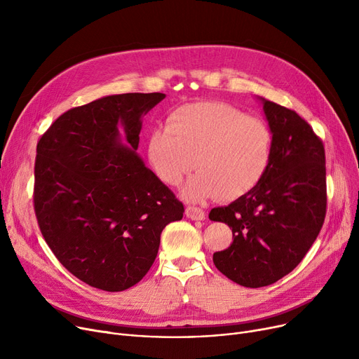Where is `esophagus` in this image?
<instances>
[{
    "instance_id": "34e87169",
    "label": "esophagus",
    "mask_w": 359,
    "mask_h": 359,
    "mask_svg": "<svg viewBox=\"0 0 359 359\" xmlns=\"http://www.w3.org/2000/svg\"><path fill=\"white\" fill-rule=\"evenodd\" d=\"M186 217L191 218L192 221H203L205 219V211L196 206H187L186 208Z\"/></svg>"
}]
</instances>
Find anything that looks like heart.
<instances>
[{
    "label": "heart",
    "instance_id": "obj_1",
    "mask_svg": "<svg viewBox=\"0 0 359 359\" xmlns=\"http://www.w3.org/2000/svg\"><path fill=\"white\" fill-rule=\"evenodd\" d=\"M273 135L262 119L219 102L184 104L170 113L165 128L148 138V158L156 175L176 186L195 168L182 187L187 201L199 202L221 194L237 199L249 194L268 172Z\"/></svg>",
    "mask_w": 359,
    "mask_h": 359
}]
</instances>
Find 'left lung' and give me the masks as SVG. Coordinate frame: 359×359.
Masks as SVG:
<instances>
[{"mask_svg":"<svg viewBox=\"0 0 359 359\" xmlns=\"http://www.w3.org/2000/svg\"><path fill=\"white\" fill-rule=\"evenodd\" d=\"M259 100L273 135L268 172L249 194L210 212L234 238L214 253V265L248 288L273 284L303 260L322 230L327 201L323 142L294 110Z\"/></svg>","mask_w":359,"mask_h":359,"instance_id":"left-lung-1","label":"left lung"}]
</instances>
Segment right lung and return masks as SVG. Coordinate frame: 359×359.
I'll return each mask as SVG.
<instances>
[{
  "label": "right lung",
  "mask_w": 359,
  "mask_h": 359,
  "mask_svg": "<svg viewBox=\"0 0 359 359\" xmlns=\"http://www.w3.org/2000/svg\"><path fill=\"white\" fill-rule=\"evenodd\" d=\"M164 97L113 94L74 107L37 142L41 231L56 259L94 288L134 287L154 263L165 225L183 218V203L137 153L142 116Z\"/></svg>",
  "instance_id": "right-lung-1"
}]
</instances>
